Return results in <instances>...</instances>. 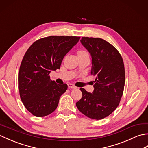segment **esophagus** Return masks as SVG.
Listing matches in <instances>:
<instances>
[{
    "label": "esophagus",
    "instance_id": "esophagus-1",
    "mask_svg": "<svg viewBox=\"0 0 148 148\" xmlns=\"http://www.w3.org/2000/svg\"><path fill=\"white\" fill-rule=\"evenodd\" d=\"M67 85L69 88H76V86L72 83H68Z\"/></svg>",
    "mask_w": 148,
    "mask_h": 148
}]
</instances>
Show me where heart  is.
<instances>
[{
  "label": "heart",
  "mask_w": 148,
  "mask_h": 148,
  "mask_svg": "<svg viewBox=\"0 0 148 148\" xmlns=\"http://www.w3.org/2000/svg\"><path fill=\"white\" fill-rule=\"evenodd\" d=\"M88 51H86V50H83V49H81L79 51H78L77 53L78 54H81V53H87Z\"/></svg>",
  "instance_id": "heart-1"
}]
</instances>
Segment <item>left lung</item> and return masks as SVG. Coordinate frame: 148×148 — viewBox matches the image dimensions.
Instances as JSON below:
<instances>
[{
  "label": "left lung",
  "instance_id": "8db88e82",
  "mask_svg": "<svg viewBox=\"0 0 148 148\" xmlns=\"http://www.w3.org/2000/svg\"><path fill=\"white\" fill-rule=\"evenodd\" d=\"M81 42L92 55L91 74L96 79L93 93L80 88L83 96L76 106L87 117L101 119L111 114L121 100L125 82L123 60L115 47L102 39L83 37Z\"/></svg>",
  "mask_w": 148,
  "mask_h": 148
}]
</instances>
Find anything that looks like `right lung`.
Returning <instances> with one entry per match:
<instances>
[{"instance_id": "right-lung-1", "label": "right lung", "mask_w": 148, "mask_h": 148, "mask_svg": "<svg viewBox=\"0 0 148 148\" xmlns=\"http://www.w3.org/2000/svg\"><path fill=\"white\" fill-rule=\"evenodd\" d=\"M80 37L51 36L37 40L27 49L18 74V88L22 102L36 117L51 114L67 84L50 79L51 71L60 68L64 56Z\"/></svg>"}]
</instances>
